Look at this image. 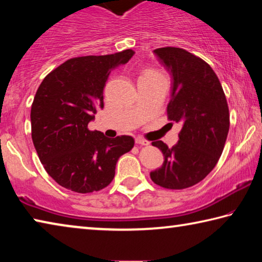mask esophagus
Instances as JSON below:
<instances>
[{
	"label": "esophagus",
	"mask_w": 262,
	"mask_h": 262,
	"mask_svg": "<svg viewBox=\"0 0 262 262\" xmlns=\"http://www.w3.org/2000/svg\"><path fill=\"white\" fill-rule=\"evenodd\" d=\"M136 144H140V145H149L150 142L147 140H143V139H136L135 140Z\"/></svg>",
	"instance_id": "1"
}]
</instances>
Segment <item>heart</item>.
<instances>
[{
  "label": "heart",
  "instance_id": "heart-1",
  "mask_svg": "<svg viewBox=\"0 0 262 262\" xmlns=\"http://www.w3.org/2000/svg\"><path fill=\"white\" fill-rule=\"evenodd\" d=\"M162 75L159 74L156 70H152V69H148L145 70V72L141 75L140 79H149V78H156V77H161Z\"/></svg>",
  "mask_w": 262,
  "mask_h": 262
}]
</instances>
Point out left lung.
Listing matches in <instances>:
<instances>
[{
  "label": "left lung",
  "mask_w": 262,
  "mask_h": 262,
  "mask_svg": "<svg viewBox=\"0 0 262 262\" xmlns=\"http://www.w3.org/2000/svg\"><path fill=\"white\" fill-rule=\"evenodd\" d=\"M154 52L173 78L167 119L183 128L172 148L152 142L164 163L150 178L167 189L188 188L210 173L223 151L230 127L227 98L217 75L201 57L179 47Z\"/></svg>",
  "instance_id": "1"
}]
</instances>
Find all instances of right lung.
I'll return each instance as SVG.
<instances>
[{"mask_svg":"<svg viewBox=\"0 0 262 262\" xmlns=\"http://www.w3.org/2000/svg\"><path fill=\"white\" fill-rule=\"evenodd\" d=\"M135 54L125 50L108 55L69 59L43 78L31 107V135L45 170L62 187L77 193L105 188L115 174V165L130 151L132 136L105 137L90 130L111 70Z\"/></svg>","mask_w":262,"mask_h":262,"instance_id":"add662e5","label":"right lung"}]
</instances>
